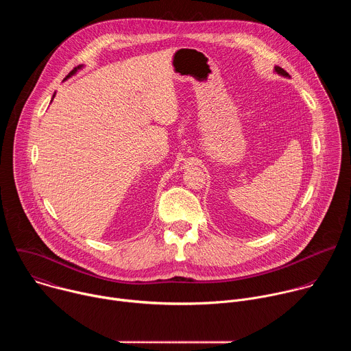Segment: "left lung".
Here are the masks:
<instances>
[{
    "instance_id": "8db88e82",
    "label": "left lung",
    "mask_w": 351,
    "mask_h": 351,
    "mask_svg": "<svg viewBox=\"0 0 351 351\" xmlns=\"http://www.w3.org/2000/svg\"><path fill=\"white\" fill-rule=\"evenodd\" d=\"M275 71H276L279 75H282V76H289V73H287L285 69L279 68V66H275Z\"/></svg>"
}]
</instances>
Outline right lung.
<instances>
[{"instance_id": "1", "label": "right lung", "mask_w": 351, "mask_h": 351, "mask_svg": "<svg viewBox=\"0 0 351 351\" xmlns=\"http://www.w3.org/2000/svg\"><path fill=\"white\" fill-rule=\"evenodd\" d=\"M80 68H82V66H77V68H75V69H73V71H72V72H71V73H69V75H68V76H66V77H69V76H71V75H73V73H75V72H76V71H77V69H80Z\"/></svg>"}]
</instances>
